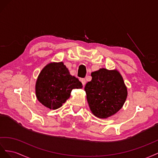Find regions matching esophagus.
I'll list each match as a JSON object with an SVG mask.
<instances>
[{"label":"esophagus","mask_w":158,"mask_h":158,"mask_svg":"<svg viewBox=\"0 0 158 158\" xmlns=\"http://www.w3.org/2000/svg\"><path fill=\"white\" fill-rule=\"evenodd\" d=\"M80 81H81V82L82 83L83 85L84 86V85H85V83H86V80H85V79H80Z\"/></svg>","instance_id":"34e87169"}]
</instances>
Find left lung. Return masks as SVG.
<instances>
[{
    "mask_svg": "<svg viewBox=\"0 0 158 158\" xmlns=\"http://www.w3.org/2000/svg\"><path fill=\"white\" fill-rule=\"evenodd\" d=\"M85 87L90 110L99 118L115 114L123 106L128 91L123 76L116 70L99 69Z\"/></svg>",
    "mask_w": 158,
    "mask_h": 158,
    "instance_id": "1",
    "label": "left lung"
}]
</instances>
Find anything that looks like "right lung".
<instances>
[{
    "instance_id": "obj_1",
    "label": "right lung",
    "mask_w": 158,
    "mask_h": 158,
    "mask_svg": "<svg viewBox=\"0 0 158 158\" xmlns=\"http://www.w3.org/2000/svg\"><path fill=\"white\" fill-rule=\"evenodd\" d=\"M82 87V83L70 75L64 62H50L44 67L38 77L35 96L44 106L56 110L70 97L72 90Z\"/></svg>"
}]
</instances>
